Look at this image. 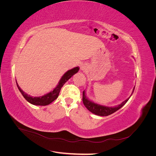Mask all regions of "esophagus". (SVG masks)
Instances as JSON below:
<instances>
[{"label":"esophagus","mask_w":156,"mask_h":156,"mask_svg":"<svg viewBox=\"0 0 156 156\" xmlns=\"http://www.w3.org/2000/svg\"><path fill=\"white\" fill-rule=\"evenodd\" d=\"M81 69L84 70V69H85V68H84V67L83 66H81Z\"/></svg>","instance_id":"1"}]
</instances>
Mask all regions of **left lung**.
<instances>
[{
  "mask_svg": "<svg viewBox=\"0 0 156 156\" xmlns=\"http://www.w3.org/2000/svg\"><path fill=\"white\" fill-rule=\"evenodd\" d=\"M134 89H135V87L133 88L132 94H133V92L134 91ZM129 98H128L127 100L124 101L121 103V104L117 105L116 107H107V106H104V105H99V104H97V103H94L93 101H90L88 99H87L86 97L85 91L84 90L83 92V104L84 105V106L87 107V108L88 111L94 113V114H95L98 116H108V115L112 114V113H114L115 112H116L119 109H120V108L123 107L127 103V101L129 100Z\"/></svg>",
  "mask_w": 156,
  "mask_h": 156,
  "instance_id": "1",
  "label": "left lung"
}]
</instances>
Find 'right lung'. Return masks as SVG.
Instances as JSON below:
<instances>
[{
  "label": "right lung",
  "instance_id": "right-lung-1",
  "mask_svg": "<svg viewBox=\"0 0 156 156\" xmlns=\"http://www.w3.org/2000/svg\"><path fill=\"white\" fill-rule=\"evenodd\" d=\"M79 69V67H75L72 69L68 70L67 72H66L62 78L60 79V81L58 84V85L55 88L53 89V91L50 92L49 93L45 94V95L43 96H40V97H32L30 95H28L27 94H26L25 92H23L21 88L19 87L18 84L16 81V84L18 89L20 90V92L23 95V96L25 98V100L29 102L31 104L35 105H41V106H45V105H48L50 104L51 103L55 101L56 98H58L60 91L61 90V88L63 87L65 83L68 81V80H69L71 77H72L74 74L78 72V71Z\"/></svg>",
  "mask_w": 156,
  "mask_h": 156
}]
</instances>
